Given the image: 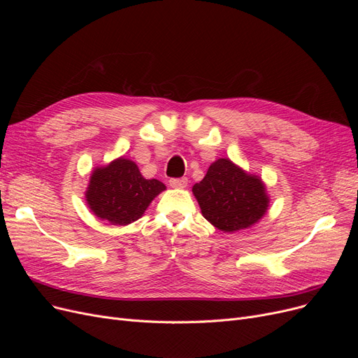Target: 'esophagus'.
<instances>
[{
  "mask_svg": "<svg viewBox=\"0 0 358 358\" xmlns=\"http://www.w3.org/2000/svg\"><path fill=\"white\" fill-rule=\"evenodd\" d=\"M187 182H189V180L187 178H171L169 180V185H171L173 189H185Z\"/></svg>",
  "mask_w": 358,
  "mask_h": 358,
  "instance_id": "34e87169",
  "label": "esophagus"
}]
</instances>
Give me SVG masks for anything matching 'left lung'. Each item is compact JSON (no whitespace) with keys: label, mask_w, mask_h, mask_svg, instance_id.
<instances>
[{"label":"left lung","mask_w":358,"mask_h":358,"mask_svg":"<svg viewBox=\"0 0 358 358\" xmlns=\"http://www.w3.org/2000/svg\"><path fill=\"white\" fill-rule=\"evenodd\" d=\"M193 194L204 219L228 234L251 228L264 217L270 204L262 178L229 158L212 162L204 178L193 185Z\"/></svg>","instance_id":"1"}]
</instances>
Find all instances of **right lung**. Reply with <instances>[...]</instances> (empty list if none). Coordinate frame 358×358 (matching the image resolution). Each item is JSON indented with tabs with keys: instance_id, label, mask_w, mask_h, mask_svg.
I'll use <instances>...</instances> for the list:
<instances>
[{
	"instance_id": "1",
	"label": "right lung",
	"mask_w": 358,
	"mask_h": 358,
	"mask_svg": "<svg viewBox=\"0 0 358 358\" xmlns=\"http://www.w3.org/2000/svg\"><path fill=\"white\" fill-rule=\"evenodd\" d=\"M166 190L159 180H146L129 158L119 157L92 169L85 200L88 209L111 224H129L143 216L148 206Z\"/></svg>"
}]
</instances>
